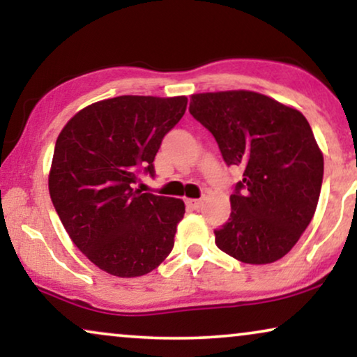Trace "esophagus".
Instances as JSON below:
<instances>
[{"label": "esophagus", "mask_w": 357, "mask_h": 357, "mask_svg": "<svg viewBox=\"0 0 357 357\" xmlns=\"http://www.w3.org/2000/svg\"><path fill=\"white\" fill-rule=\"evenodd\" d=\"M186 206L192 211H199L202 207V201L201 199H186Z\"/></svg>", "instance_id": "34e87169"}]
</instances>
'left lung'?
<instances>
[{
  "instance_id": "8db88e82",
  "label": "left lung",
  "mask_w": 357,
  "mask_h": 357,
  "mask_svg": "<svg viewBox=\"0 0 357 357\" xmlns=\"http://www.w3.org/2000/svg\"><path fill=\"white\" fill-rule=\"evenodd\" d=\"M189 112L211 132L227 166L243 179L230 196V218L215 245L248 264H268L292 250L315 213L323 155L297 109L255 91L192 94Z\"/></svg>"
}]
</instances>
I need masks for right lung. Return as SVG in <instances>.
Returning <instances> with one entry per match:
<instances>
[{"instance_id": "1", "label": "right lung", "mask_w": 357, "mask_h": 357, "mask_svg": "<svg viewBox=\"0 0 357 357\" xmlns=\"http://www.w3.org/2000/svg\"><path fill=\"white\" fill-rule=\"evenodd\" d=\"M186 106V96L106 99L71 117L56 139L52 202L76 248L109 274H149L173 250L184 202L135 183L155 176L161 142Z\"/></svg>"}]
</instances>
